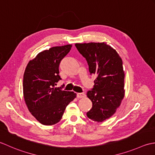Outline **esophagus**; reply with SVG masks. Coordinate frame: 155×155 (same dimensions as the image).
I'll return each mask as SVG.
<instances>
[{
  "mask_svg": "<svg viewBox=\"0 0 155 155\" xmlns=\"http://www.w3.org/2000/svg\"><path fill=\"white\" fill-rule=\"evenodd\" d=\"M78 98H83V97H86V94L84 93H78L77 94Z\"/></svg>",
  "mask_w": 155,
  "mask_h": 155,
  "instance_id": "1",
  "label": "esophagus"
}]
</instances>
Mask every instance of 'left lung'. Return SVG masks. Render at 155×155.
<instances>
[{
  "label": "left lung",
  "instance_id": "8db88e82",
  "mask_svg": "<svg viewBox=\"0 0 155 155\" xmlns=\"http://www.w3.org/2000/svg\"><path fill=\"white\" fill-rule=\"evenodd\" d=\"M86 58L90 74L96 75L94 86L87 92L92 108L87 116L102 122L110 118L124 97V71L122 61L116 50L106 43H75Z\"/></svg>",
  "mask_w": 155,
  "mask_h": 155
}]
</instances>
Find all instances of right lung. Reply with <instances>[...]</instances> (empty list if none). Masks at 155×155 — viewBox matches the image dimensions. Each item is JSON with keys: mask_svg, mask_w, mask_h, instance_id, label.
<instances>
[{"mask_svg": "<svg viewBox=\"0 0 155 155\" xmlns=\"http://www.w3.org/2000/svg\"><path fill=\"white\" fill-rule=\"evenodd\" d=\"M72 45L53 47L38 53L28 63L23 75V96L31 113L41 124L59 122L68 104L76 97L74 91L55 87L61 78L59 66ZM64 86V85H63Z\"/></svg>", "mask_w": 155, "mask_h": 155, "instance_id": "right-lung-1", "label": "right lung"}]
</instances>
